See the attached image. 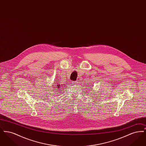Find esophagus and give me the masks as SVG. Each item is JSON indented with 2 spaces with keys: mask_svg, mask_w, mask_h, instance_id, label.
Here are the masks:
<instances>
[{
  "mask_svg": "<svg viewBox=\"0 0 146 146\" xmlns=\"http://www.w3.org/2000/svg\"><path fill=\"white\" fill-rule=\"evenodd\" d=\"M78 83L77 81H75V82H72V85L74 86H76V84Z\"/></svg>",
  "mask_w": 146,
  "mask_h": 146,
  "instance_id": "obj_1",
  "label": "esophagus"
}]
</instances>
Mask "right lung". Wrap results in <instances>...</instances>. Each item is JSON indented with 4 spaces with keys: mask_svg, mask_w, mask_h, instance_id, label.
Instances as JSON below:
<instances>
[{
    "mask_svg": "<svg viewBox=\"0 0 146 146\" xmlns=\"http://www.w3.org/2000/svg\"><path fill=\"white\" fill-rule=\"evenodd\" d=\"M57 86H58V87H57V88H60V84H58V85H57ZM56 90L57 91V89H56ZM60 91H62V90H60ZM58 92H60V91H58Z\"/></svg>",
    "mask_w": 146,
    "mask_h": 146,
    "instance_id": "add662e5",
    "label": "right lung"
}]
</instances>
